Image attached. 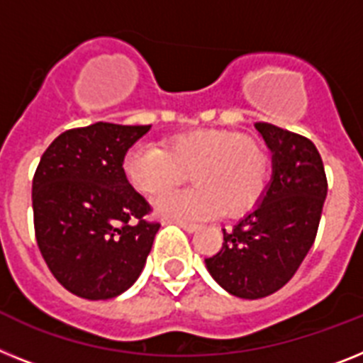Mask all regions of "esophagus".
<instances>
[{
    "label": "esophagus",
    "instance_id": "34e87169",
    "mask_svg": "<svg viewBox=\"0 0 363 363\" xmlns=\"http://www.w3.org/2000/svg\"><path fill=\"white\" fill-rule=\"evenodd\" d=\"M175 223L179 225V227L184 228L186 233H196L197 228H199V225H196V223H186V221H175Z\"/></svg>",
    "mask_w": 363,
    "mask_h": 363
}]
</instances>
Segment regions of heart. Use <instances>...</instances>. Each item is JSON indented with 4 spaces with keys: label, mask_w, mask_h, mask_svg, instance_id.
Instances as JSON below:
<instances>
[{
    "label": "heart",
    "mask_w": 363,
    "mask_h": 363,
    "mask_svg": "<svg viewBox=\"0 0 363 363\" xmlns=\"http://www.w3.org/2000/svg\"><path fill=\"white\" fill-rule=\"evenodd\" d=\"M123 175L145 197L164 196L190 179L196 186L162 197L157 210L166 218H240L266 194L269 155L260 140L221 129L181 133L164 142L136 144L125 153Z\"/></svg>",
    "instance_id": "heart-1"
}]
</instances>
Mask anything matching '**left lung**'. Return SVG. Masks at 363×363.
Segmentation results:
<instances>
[{
    "label": "left lung",
    "mask_w": 363,
    "mask_h": 363,
    "mask_svg": "<svg viewBox=\"0 0 363 363\" xmlns=\"http://www.w3.org/2000/svg\"><path fill=\"white\" fill-rule=\"evenodd\" d=\"M257 130L273 153V179L262 203L206 258V269L228 294L260 299L295 275L318 234L327 197V175L312 140L258 121Z\"/></svg>",
    "instance_id": "left-lung-1"
}]
</instances>
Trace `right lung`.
<instances>
[{
    "label": "right lung",
    "instance_id": "obj_1",
    "mask_svg": "<svg viewBox=\"0 0 363 363\" xmlns=\"http://www.w3.org/2000/svg\"><path fill=\"white\" fill-rule=\"evenodd\" d=\"M151 125L97 121L64 130L33 177L38 249L68 291L112 299L135 284L160 223L123 175V157Z\"/></svg>",
    "mask_w": 363,
    "mask_h": 363
}]
</instances>
